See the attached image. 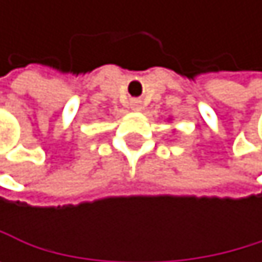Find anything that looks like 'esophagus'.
<instances>
[{"mask_svg": "<svg viewBox=\"0 0 262 262\" xmlns=\"http://www.w3.org/2000/svg\"><path fill=\"white\" fill-rule=\"evenodd\" d=\"M130 108H132V110H135V112H140V110H141V105H140V100H137V99H134L132 102H130Z\"/></svg>", "mask_w": 262, "mask_h": 262, "instance_id": "esophagus-1", "label": "esophagus"}]
</instances>
